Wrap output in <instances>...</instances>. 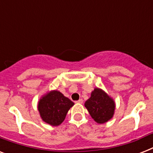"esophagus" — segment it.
Instances as JSON below:
<instances>
[{
    "mask_svg": "<svg viewBox=\"0 0 153 153\" xmlns=\"http://www.w3.org/2000/svg\"><path fill=\"white\" fill-rule=\"evenodd\" d=\"M76 103H79V104H82V102H83V100H82V98H80V99H79V100H78V101H76Z\"/></svg>",
    "mask_w": 153,
    "mask_h": 153,
    "instance_id": "obj_1",
    "label": "esophagus"
}]
</instances>
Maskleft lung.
Segmentation results:
<instances>
[{
	"instance_id": "obj_1",
	"label": "left lung",
	"mask_w": 153,
	"mask_h": 153,
	"mask_svg": "<svg viewBox=\"0 0 153 153\" xmlns=\"http://www.w3.org/2000/svg\"><path fill=\"white\" fill-rule=\"evenodd\" d=\"M85 106L91 117L99 124H103L112 118L115 104L111 98L101 89L95 88L91 98L85 102Z\"/></svg>"
}]
</instances>
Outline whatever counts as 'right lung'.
I'll return each mask as SVG.
<instances>
[{"instance_id":"1","label":"right lung","mask_w":153,"mask_h":153,"mask_svg":"<svg viewBox=\"0 0 153 153\" xmlns=\"http://www.w3.org/2000/svg\"><path fill=\"white\" fill-rule=\"evenodd\" d=\"M74 102L66 98L59 91H53L39 100L38 105L40 116L43 121L53 126H59Z\"/></svg>"}]
</instances>
